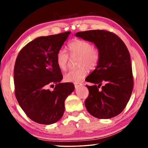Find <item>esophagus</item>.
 I'll return each instance as SVG.
<instances>
[{
  "label": "esophagus",
  "mask_w": 148,
  "mask_h": 148,
  "mask_svg": "<svg viewBox=\"0 0 148 148\" xmlns=\"http://www.w3.org/2000/svg\"><path fill=\"white\" fill-rule=\"evenodd\" d=\"M82 86H83V84H82V83H76V84H74V86H75V88H76V89H77L79 87H81Z\"/></svg>",
  "instance_id": "1"
}]
</instances>
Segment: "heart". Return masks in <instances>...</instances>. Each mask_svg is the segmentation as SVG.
Returning a JSON list of instances; mask_svg holds the SVG:
<instances>
[{
    "label": "heart",
    "instance_id": "1",
    "mask_svg": "<svg viewBox=\"0 0 148 148\" xmlns=\"http://www.w3.org/2000/svg\"><path fill=\"white\" fill-rule=\"evenodd\" d=\"M70 53L72 57H78V69L66 72L64 79L66 82L78 83L87 74V68L93 69L97 66L100 59L99 50L89 42L82 39H75L69 44ZM69 56L64 49H59L56 56L57 66L62 71L67 68Z\"/></svg>",
    "mask_w": 148,
    "mask_h": 148
}]
</instances>
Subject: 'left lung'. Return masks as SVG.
<instances>
[{"label":"left lung","instance_id":"8db88e82","mask_svg":"<svg viewBox=\"0 0 148 148\" xmlns=\"http://www.w3.org/2000/svg\"><path fill=\"white\" fill-rule=\"evenodd\" d=\"M76 36L93 42L100 52V59L86 80L93 84L86 86L89 96L85 101L91 116L110 119L124 110L133 89L131 56L122 40L113 32L104 30L78 32ZM105 85L101 89V84Z\"/></svg>","mask_w":148,"mask_h":148}]
</instances>
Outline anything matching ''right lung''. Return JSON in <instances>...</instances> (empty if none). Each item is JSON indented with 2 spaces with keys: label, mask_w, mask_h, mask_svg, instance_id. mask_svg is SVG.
I'll use <instances>...</instances> for the list:
<instances>
[{
  "label": "right lung",
  "mask_w": 148,
  "mask_h": 148,
  "mask_svg": "<svg viewBox=\"0 0 148 148\" xmlns=\"http://www.w3.org/2000/svg\"><path fill=\"white\" fill-rule=\"evenodd\" d=\"M71 32L40 36L23 47L14 66L15 95L25 113L43 125L58 121L63 116L64 101L74 90L72 83H61L56 56ZM56 84L53 91L48 89Z\"/></svg>",
  "instance_id": "obj_1"
}]
</instances>
